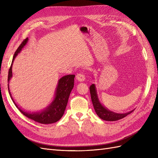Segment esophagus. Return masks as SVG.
Here are the masks:
<instances>
[{"instance_id": "obj_1", "label": "esophagus", "mask_w": 158, "mask_h": 158, "mask_svg": "<svg viewBox=\"0 0 158 158\" xmlns=\"http://www.w3.org/2000/svg\"><path fill=\"white\" fill-rule=\"evenodd\" d=\"M76 78L78 81H79V82H83L85 80V76L82 73H78L76 74Z\"/></svg>"}]
</instances>
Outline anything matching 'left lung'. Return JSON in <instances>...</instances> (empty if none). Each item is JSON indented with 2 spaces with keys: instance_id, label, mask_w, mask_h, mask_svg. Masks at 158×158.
I'll use <instances>...</instances> for the list:
<instances>
[{
  "instance_id": "8db88e82",
  "label": "left lung",
  "mask_w": 158,
  "mask_h": 158,
  "mask_svg": "<svg viewBox=\"0 0 158 158\" xmlns=\"http://www.w3.org/2000/svg\"><path fill=\"white\" fill-rule=\"evenodd\" d=\"M89 92L95 111L96 112V114L99 117V118H101L103 120L107 121H115L125 117L134 111V110H132L130 112L122 114L112 112L107 109L99 102L96 92V89H95V86L94 84L91 85V86L89 87Z\"/></svg>"
}]
</instances>
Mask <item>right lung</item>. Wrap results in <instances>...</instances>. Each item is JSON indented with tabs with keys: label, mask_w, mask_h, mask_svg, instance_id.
<instances>
[{
	"label": "right lung",
	"mask_w": 158,
	"mask_h": 158,
	"mask_svg": "<svg viewBox=\"0 0 158 158\" xmlns=\"http://www.w3.org/2000/svg\"><path fill=\"white\" fill-rule=\"evenodd\" d=\"M28 41L27 38L22 41L20 45L18 47V48L16 51L14 55L13 59L11 66L8 71V82H9L10 78L12 76V66L13 61L14 59L16 58L17 55L20 52L22 49L26 45L27 42ZM74 77L75 75L74 74H70L66 75L62 77L58 82L57 85L55 96L54 100L52 102V103L47 107L45 110L41 112H37V113H27L24 111L23 110L21 109V108L19 107L17 104L14 101V99L12 97L11 94L10 92V89H9V85L8 84V92L10 94V98L13 101L14 103L15 104L16 107L19 109L23 115H25L27 118H29L32 120L35 121V122L40 123L41 124H51L54 123L60 120V118L63 117V114L64 113L65 109L66 107V105L68 103V100L70 94L71 92L72 89L74 88Z\"/></svg>",
	"instance_id": "add662e5"
}]
</instances>
